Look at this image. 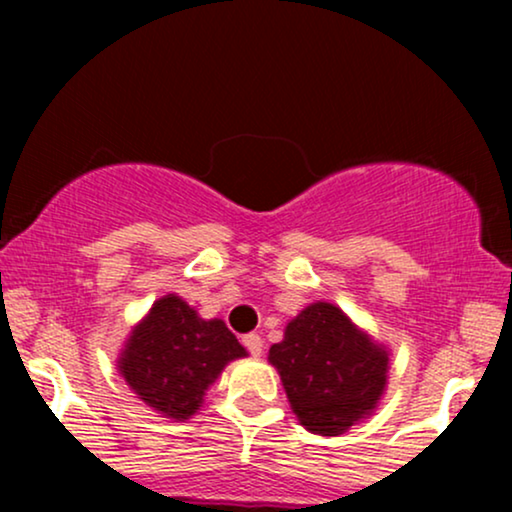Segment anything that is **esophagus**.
I'll return each mask as SVG.
<instances>
[{
  "instance_id": "esophagus-1",
  "label": "esophagus",
  "mask_w": 512,
  "mask_h": 512,
  "mask_svg": "<svg viewBox=\"0 0 512 512\" xmlns=\"http://www.w3.org/2000/svg\"><path fill=\"white\" fill-rule=\"evenodd\" d=\"M243 346H245V349L250 351L252 356H260V354H262V349H264L262 337H260V334H255V332L245 334V337H243Z\"/></svg>"
}]
</instances>
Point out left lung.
<instances>
[{
  "instance_id": "obj_1",
  "label": "left lung",
  "mask_w": 512,
  "mask_h": 512,
  "mask_svg": "<svg viewBox=\"0 0 512 512\" xmlns=\"http://www.w3.org/2000/svg\"><path fill=\"white\" fill-rule=\"evenodd\" d=\"M269 363L279 370L293 414L320 436H339L378 407L390 354L337 305L317 301L286 325Z\"/></svg>"
}]
</instances>
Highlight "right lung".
<instances>
[{
  "instance_id": "1",
  "label": "right lung",
  "mask_w": 512,
  "mask_h": 512,
  "mask_svg": "<svg viewBox=\"0 0 512 512\" xmlns=\"http://www.w3.org/2000/svg\"><path fill=\"white\" fill-rule=\"evenodd\" d=\"M248 356L223 320H202L180 296L168 293L125 342L117 370L146 407L185 421L202 407L204 392L236 358Z\"/></svg>"
}]
</instances>
